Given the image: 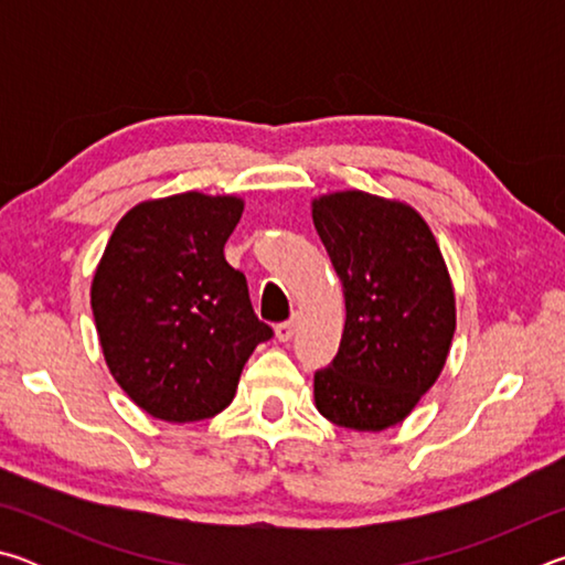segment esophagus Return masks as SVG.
I'll use <instances>...</instances> for the list:
<instances>
[{"label":"esophagus","mask_w":565,"mask_h":565,"mask_svg":"<svg viewBox=\"0 0 565 565\" xmlns=\"http://www.w3.org/2000/svg\"><path fill=\"white\" fill-rule=\"evenodd\" d=\"M296 327H299V319H289V321H281L279 327H276V339L279 341H291L294 333H296Z\"/></svg>","instance_id":"1"}]
</instances>
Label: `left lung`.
<instances>
[{"instance_id":"8db88e82","label":"left lung","mask_w":565,"mask_h":565,"mask_svg":"<svg viewBox=\"0 0 565 565\" xmlns=\"http://www.w3.org/2000/svg\"><path fill=\"white\" fill-rule=\"evenodd\" d=\"M311 216L347 299L337 356L313 374L317 408L337 426L384 431L446 363L456 306L444 256L414 209L366 191L321 196Z\"/></svg>"}]
</instances>
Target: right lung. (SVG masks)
Masks as SVG:
<instances>
[{
    "mask_svg": "<svg viewBox=\"0 0 565 565\" xmlns=\"http://www.w3.org/2000/svg\"><path fill=\"white\" fill-rule=\"evenodd\" d=\"M244 202L199 191L134 206L114 228L92 284L107 366L127 396L171 424L232 404L244 363L274 337L224 259Z\"/></svg>",
    "mask_w": 565,
    "mask_h": 565,
    "instance_id": "1",
    "label": "right lung"
}]
</instances>
